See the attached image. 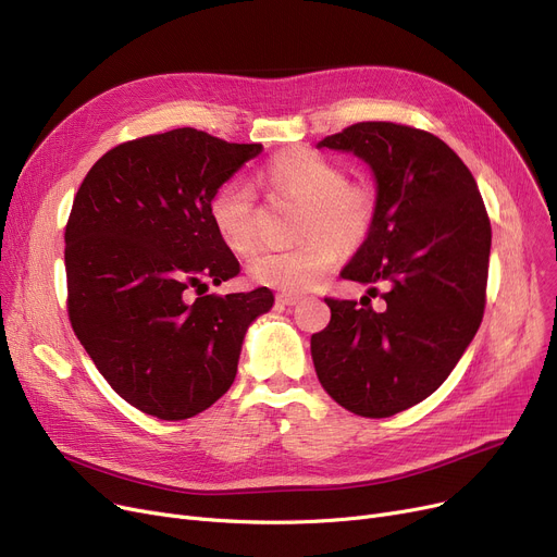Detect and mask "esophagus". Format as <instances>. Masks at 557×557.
Listing matches in <instances>:
<instances>
[{"instance_id":"34e87169","label":"esophagus","mask_w":557,"mask_h":557,"mask_svg":"<svg viewBox=\"0 0 557 557\" xmlns=\"http://www.w3.org/2000/svg\"><path fill=\"white\" fill-rule=\"evenodd\" d=\"M275 300H277L280 307H294V305L300 302V296H296V294H277Z\"/></svg>"}]
</instances>
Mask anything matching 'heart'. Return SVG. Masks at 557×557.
I'll return each instance as SVG.
<instances>
[{"label": "heart", "mask_w": 557, "mask_h": 557, "mask_svg": "<svg viewBox=\"0 0 557 557\" xmlns=\"http://www.w3.org/2000/svg\"><path fill=\"white\" fill-rule=\"evenodd\" d=\"M255 183L273 198L300 205L298 239L290 248H267L252 257L248 275L255 284L280 290H305L323 280L338 261V250H359L374 232L379 194L368 181H347L336 160L290 149L271 158ZM208 216L216 237L232 252H248L257 242V198L237 183L219 185L208 200Z\"/></svg>", "instance_id": "b5f03b06"}]
</instances>
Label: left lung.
Wrapping results in <instances>:
<instances>
[{"mask_svg": "<svg viewBox=\"0 0 557 557\" xmlns=\"http://www.w3.org/2000/svg\"><path fill=\"white\" fill-rule=\"evenodd\" d=\"M318 146L355 151L374 171L379 219L341 275L388 290L382 309L368 296L325 298L332 320L311 336L315 374L347 411L391 418L441 388L481 327L490 216L472 171L426 131L361 122Z\"/></svg>", "mask_w": 557, "mask_h": 557, "instance_id": "left-lung-1", "label": "left lung"}]
</instances>
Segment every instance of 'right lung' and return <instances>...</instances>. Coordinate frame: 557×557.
I'll use <instances>...</instances> for the list:
<instances>
[{
    "label": "right lung",
    "instance_id": "add662e5",
    "mask_svg": "<svg viewBox=\"0 0 557 557\" xmlns=\"http://www.w3.org/2000/svg\"><path fill=\"white\" fill-rule=\"evenodd\" d=\"M259 151L196 128L144 135L101 156L74 196L70 323L112 391L146 416L210 408L237 376L248 325L273 307L267 286L205 294L239 273L208 200Z\"/></svg>",
    "mask_w": 557,
    "mask_h": 557
}]
</instances>
